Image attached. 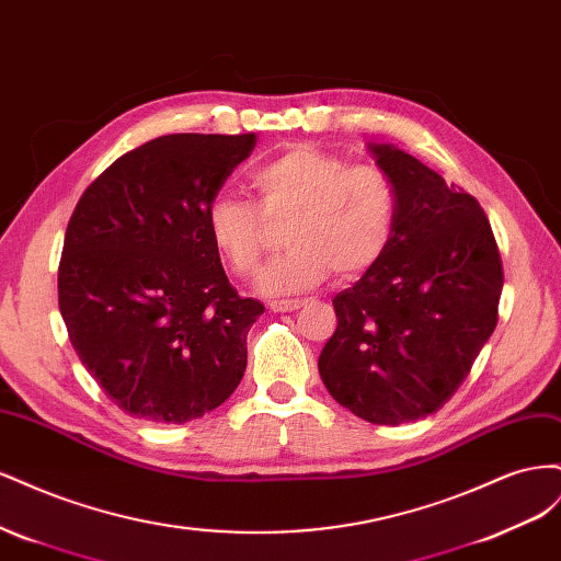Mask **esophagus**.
Here are the masks:
<instances>
[{"instance_id":"esophagus-1","label":"esophagus","mask_w":561,"mask_h":561,"mask_svg":"<svg viewBox=\"0 0 561 561\" xmlns=\"http://www.w3.org/2000/svg\"><path fill=\"white\" fill-rule=\"evenodd\" d=\"M304 304H307V299H274L268 301V307L271 311H297Z\"/></svg>"}]
</instances>
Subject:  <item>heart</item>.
Listing matches in <instances>:
<instances>
[{
  "label": "heart",
  "mask_w": 561,
  "mask_h": 561,
  "mask_svg": "<svg viewBox=\"0 0 561 561\" xmlns=\"http://www.w3.org/2000/svg\"><path fill=\"white\" fill-rule=\"evenodd\" d=\"M257 206L243 198L210 201L206 225L215 250L236 276L257 268L268 225L285 222V252L254 285L264 295L299 293L330 271L342 280L375 266L393 239L398 194L381 165L348 163L334 151L297 145L250 175Z\"/></svg>",
  "instance_id": "heart-1"
}]
</instances>
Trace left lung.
<instances>
[{
    "label": "left lung",
    "mask_w": 561,
    "mask_h": 561,
    "mask_svg": "<svg viewBox=\"0 0 561 561\" xmlns=\"http://www.w3.org/2000/svg\"><path fill=\"white\" fill-rule=\"evenodd\" d=\"M369 154L398 194L383 257L332 304L336 330L318 358L330 396L369 423L437 412L499 322L503 264L478 198L396 145Z\"/></svg>",
    "instance_id": "obj_1"
}]
</instances>
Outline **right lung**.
<instances>
[{"label":"right lung","mask_w":561,"mask_h":561,"mask_svg":"<svg viewBox=\"0 0 561 561\" xmlns=\"http://www.w3.org/2000/svg\"><path fill=\"white\" fill-rule=\"evenodd\" d=\"M254 133H178L118 157L65 231L58 307L83 367L130 416L184 423L222 404L264 307L233 290L206 213Z\"/></svg>","instance_id":"add662e5"}]
</instances>
